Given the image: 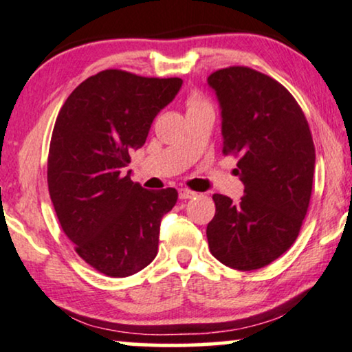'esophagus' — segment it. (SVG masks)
I'll return each instance as SVG.
<instances>
[{"mask_svg": "<svg viewBox=\"0 0 352 352\" xmlns=\"http://www.w3.org/2000/svg\"><path fill=\"white\" fill-rule=\"evenodd\" d=\"M192 197H195V192H192V190L179 189V199L187 200V199H192Z\"/></svg>", "mask_w": 352, "mask_h": 352, "instance_id": "esophagus-1", "label": "esophagus"}]
</instances>
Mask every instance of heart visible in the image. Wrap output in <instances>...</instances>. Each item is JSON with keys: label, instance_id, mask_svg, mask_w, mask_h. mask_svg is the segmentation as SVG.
<instances>
[{"label": "heart", "instance_id": "b5f03b06", "mask_svg": "<svg viewBox=\"0 0 352 352\" xmlns=\"http://www.w3.org/2000/svg\"><path fill=\"white\" fill-rule=\"evenodd\" d=\"M202 103L205 102L200 97H197V95H194V97L189 98V107H195V104H202Z\"/></svg>", "mask_w": 352, "mask_h": 352}]
</instances>
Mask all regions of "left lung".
Instances as JSON below:
<instances>
[{
    "instance_id": "obj_1",
    "label": "left lung",
    "mask_w": 352,
    "mask_h": 352,
    "mask_svg": "<svg viewBox=\"0 0 352 352\" xmlns=\"http://www.w3.org/2000/svg\"><path fill=\"white\" fill-rule=\"evenodd\" d=\"M221 109L223 153L239 158L244 195H213L208 248L241 272L272 263L294 244L312 194L316 147L293 95L270 76L231 66L208 76Z\"/></svg>"
}]
</instances>
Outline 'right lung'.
Segmentation results:
<instances>
[{
    "mask_svg": "<svg viewBox=\"0 0 352 352\" xmlns=\"http://www.w3.org/2000/svg\"><path fill=\"white\" fill-rule=\"evenodd\" d=\"M181 85L179 77L107 69L77 85L59 109L48 153L50 197L79 257L107 276L134 275L157 257L160 223L177 190L144 189L122 168Z\"/></svg>",
    "mask_w": 352,
    "mask_h": 352,
    "instance_id": "add662e5",
    "label": "right lung"
}]
</instances>
